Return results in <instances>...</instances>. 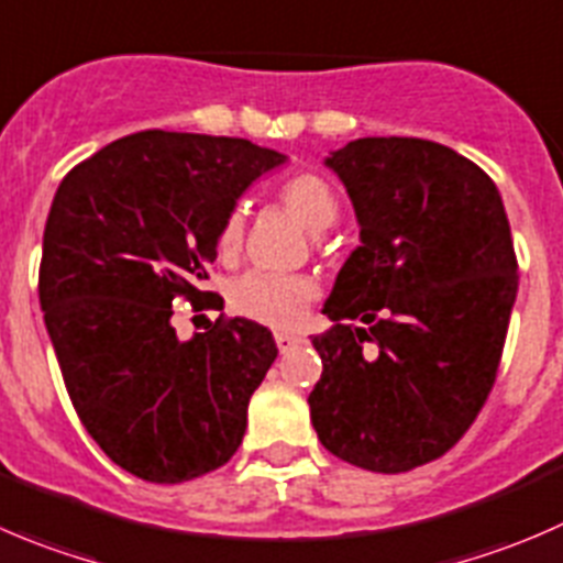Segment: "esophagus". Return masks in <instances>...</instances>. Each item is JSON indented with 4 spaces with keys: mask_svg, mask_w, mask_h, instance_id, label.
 Wrapping results in <instances>:
<instances>
[{
    "mask_svg": "<svg viewBox=\"0 0 563 563\" xmlns=\"http://www.w3.org/2000/svg\"><path fill=\"white\" fill-rule=\"evenodd\" d=\"M298 342H300V336H292V333H284V331L276 333V344H279L282 353H289V350H292Z\"/></svg>",
    "mask_w": 563,
    "mask_h": 563,
    "instance_id": "34e87169",
    "label": "esophagus"
}]
</instances>
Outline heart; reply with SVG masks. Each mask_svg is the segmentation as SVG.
<instances>
[{
    "label": "heart",
    "mask_w": 563,
    "mask_h": 563,
    "mask_svg": "<svg viewBox=\"0 0 563 563\" xmlns=\"http://www.w3.org/2000/svg\"><path fill=\"white\" fill-rule=\"evenodd\" d=\"M279 199L284 208L311 232H322L336 221L339 199L325 177L314 172H298L279 186ZM246 216L241 208L232 210L219 232V252L235 254L241 249ZM317 284L300 274H265L252 271L232 282L230 306L238 314L271 328H292L303 320L306 306L314 300Z\"/></svg>",
    "instance_id": "b5f03b06"
}]
</instances>
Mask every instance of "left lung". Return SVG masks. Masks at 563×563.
Instances as JSON below:
<instances>
[{
    "label": "left lung",
    "instance_id": "left-lung-1",
    "mask_svg": "<svg viewBox=\"0 0 563 563\" xmlns=\"http://www.w3.org/2000/svg\"><path fill=\"white\" fill-rule=\"evenodd\" d=\"M325 166L361 246L322 306L333 325L311 339V424L344 463L405 473L446 454L493 388L517 298L509 219L473 161L427 139H355Z\"/></svg>",
    "mask_w": 563,
    "mask_h": 563
}]
</instances>
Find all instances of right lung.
<instances>
[{"instance_id": "obj_1", "label": "right lung", "mask_w": 563, "mask_h": 563, "mask_svg": "<svg viewBox=\"0 0 563 563\" xmlns=\"http://www.w3.org/2000/svg\"><path fill=\"white\" fill-rule=\"evenodd\" d=\"M284 161L249 139L142 131L54 194L37 282L46 331L85 430L144 482H188L241 446L249 399L279 355L274 333L235 317L180 342L172 303L213 295L197 284L221 224Z\"/></svg>"}]
</instances>
